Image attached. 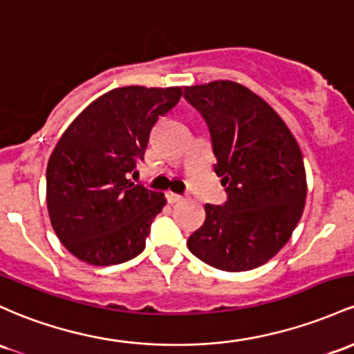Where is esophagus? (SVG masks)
<instances>
[{
	"instance_id": "obj_1",
	"label": "esophagus",
	"mask_w": 354,
	"mask_h": 354,
	"mask_svg": "<svg viewBox=\"0 0 354 354\" xmlns=\"http://www.w3.org/2000/svg\"><path fill=\"white\" fill-rule=\"evenodd\" d=\"M168 200L171 201V203H176V201H181V200H183V196L178 195V193L168 192Z\"/></svg>"
}]
</instances>
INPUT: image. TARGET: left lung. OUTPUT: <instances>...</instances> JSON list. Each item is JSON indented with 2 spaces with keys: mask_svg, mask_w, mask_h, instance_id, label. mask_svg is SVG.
Returning a JSON list of instances; mask_svg holds the SVG:
<instances>
[{
  "mask_svg": "<svg viewBox=\"0 0 354 354\" xmlns=\"http://www.w3.org/2000/svg\"><path fill=\"white\" fill-rule=\"evenodd\" d=\"M203 115L215 154L223 205H205V223L189 235V252L215 269L252 270L274 257L301 220L306 171L286 122L257 94L230 80L185 87Z\"/></svg>",
  "mask_w": 354,
  "mask_h": 354,
  "instance_id": "left-lung-1",
  "label": "left lung"
}]
</instances>
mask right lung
<instances>
[{
	"instance_id": "1",
	"label": "right lung",
	"mask_w": 354,
	"mask_h": 354,
	"mask_svg": "<svg viewBox=\"0 0 354 354\" xmlns=\"http://www.w3.org/2000/svg\"><path fill=\"white\" fill-rule=\"evenodd\" d=\"M181 94V87L114 88L62 134L46 166V207L58 240L82 262L114 266L145 250L166 198L131 174L154 124Z\"/></svg>"
}]
</instances>
